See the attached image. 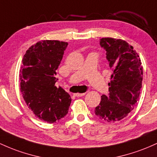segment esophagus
Masks as SVG:
<instances>
[{
  "label": "esophagus",
  "instance_id": "34e87169",
  "mask_svg": "<svg viewBox=\"0 0 157 157\" xmlns=\"http://www.w3.org/2000/svg\"><path fill=\"white\" fill-rule=\"evenodd\" d=\"M86 93H75L74 94V95L76 96V97H82V96L85 95Z\"/></svg>",
  "mask_w": 157,
  "mask_h": 157
}]
</instances>
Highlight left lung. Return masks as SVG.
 <instances>
[{"label":"left lung","mask_w":157,"mask_h":157,"mask_svg":"<svg viewBox=\"0 0 157 157\" xmlns=\"http://www.w3.org/2000/svg\"><path fill=\"white\" fill-rule=\"evenodd\" d=\"M100 45L106 51L113 74L108 83L109 95L101 96L94 113L113 123L127 116L135 107L142 85L143 67L133 47L122 39L102 38Z\"/></svg>","instance_id":"left-lung-1"}]
</instances>
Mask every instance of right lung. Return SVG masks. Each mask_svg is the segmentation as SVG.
Listing matches in <instances>:
<instances>
[{
  "mask_svg": "<svg viewBox=\"0 0 157 157\" xmlns=\"http://www.w3.org/2000/svg\"><path fill=\"white\" fill-rule=\"evenodd\" d=\"M68 43L57 40L37 42L26 51L20 70L21 92L37 118L54 123L68 113L71 98L55 86L56 69Z\"/></svg>",
  "mask_w": 157,
  "mask_h": 157,
  "instance_id": "add662e5",
  "label": "right lung"
}]
</instances>
